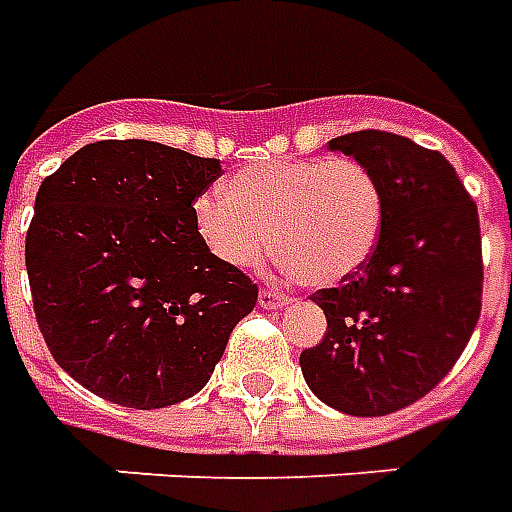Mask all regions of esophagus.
<instances>
[{
  "instance_id": "34e87169",
  "label": "esophagus",
  "mask_w": 512,
  "mask_h": 512,
  "mask_svg": "<svg viewBox=\"0 0 512 512\" xmlns=\"http://www.w3.org/2000/svg\"><path fill=\"white\" fill-rule=\"evenodd\" d=\"M257 301H260L263 309H282V306L290 304V295H285L282 290H271V287H266V290H260Z\"/></svg>"
}]
</instances>
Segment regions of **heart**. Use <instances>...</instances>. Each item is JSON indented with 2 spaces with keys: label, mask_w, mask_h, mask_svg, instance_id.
I'll return each instance as SVG.
<instances>
[{
  "label": "heart",
  "mask_w": 512,
  "mask_h": 512,
  "mask_svg": "<svg viewBox=\"0 0 512 512\" xmlns=\"http://www.w3.org/2000/svg\"><path fill=\"white\" fill-rule=\"evenodd\" d=\"M203 244L233 268H255L271 236L279 263L309 285L361 271L380 244L385 192L350 157H285L246 165L192 206Z\"/></svg>",
  "instance_id": "heart-1"
}]
</instances>
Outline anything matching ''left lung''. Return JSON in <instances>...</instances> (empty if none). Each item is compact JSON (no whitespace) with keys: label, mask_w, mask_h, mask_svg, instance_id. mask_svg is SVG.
<instances>
[{"label":"left lung","mask_w":512,"mask_h":512,"mask_svg":"<svg viewBox=\"0 0 512 512\" xmlns=\"http://www.w3.org/2000/svg\"><path fill=\"white\" fill-rule=\"evenodd\" d=\"M328 149L377 173L385 222L369 263L312 295L328 331L301 352V372L328 407L377 418L445 380L478 325V206L453 165L410 138L361 130L328 140Z\"/></svg>","instance_id":"left-lung-1"}]
</instances>
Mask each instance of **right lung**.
Here are the masks:
<instances>
[{
	"mask_svg": "<svg viewBox=\"0 0 512 512\" xmlns=\"http://www.w3.org/2000/svg\"><path fill=\"white\" fill-rule=\"evenodd\" d=\"M219 160L97 140L40 184L26 233L34 317L86 391L160 410L211 380L257 285L203 244L192 203Z\"/></svg>",
	"mask_w": 512,
	"mask_h": 512,
	"instance_id": "right-lung-1",
	"label": "right lung"
}]
</instances>
